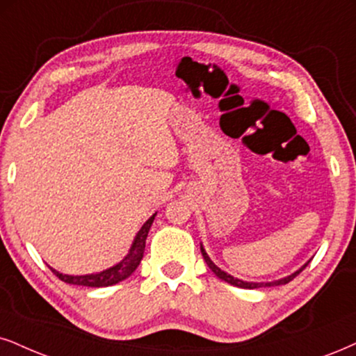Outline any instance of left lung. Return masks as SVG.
<instances>
[{
  "mask_svg": "<svg viewBox=\"0 0 356 356\" xmlns=\"http://www.w3.org/2000/svg\"><path fill=\"white\" fill-rule=\"evenodd\" d=\"M201 254H203V257H204V261H206V264H208V267L209 269H211L214 274L218 275L219 279L221 280H225V282H227V284H231V285H236V287H241V289H259V287H270V285H284V284H287V282H291V280L293 279V277H297V275L300 274L302 270L305 269L307 267V264H309V262H307V264L304 266V267H300L299 270L297 272H293L292 275H289V277H284V279H280V280H275V282H244V280H239V279H236V277H232V275H229V274H226L225 270H221L219 269V267L214 264V262L211 261V259L208 257V254H206V251L203 249V245H201Z\"/></svg>",
  "mask_w": 356,
  "mask_h": 356,
  "instance_id": "obj_1",
  "label": "left lung"
}]
</instances>
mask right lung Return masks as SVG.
<instances>
[{
  "instance_id": "right-lung-1",
  "label": "right lung",
  "mask_w": 356,
  "mask_h": 356,
  "mask_svg": "<svg viewBox=\"0 0 356 356\" xmlns=\"http://www.w3.org/2000/svg\"><path fill=\"white\" fill-rule=\"evenodd\" d=\"M153 219H155V214H153V216L142 226V229L138 231L137 238H135L134 244H131L130 248V252L127 254L124 261L118 262L117 266L111 267V269L99 272V274H90V275H65L54 270L52 267H49V269L54 272L63 282H67L72 285H86V287H108V285L120 282V280H124L129 277V275L134 274V270L137 269L140 261H142L143 252H145V243H147V236L152 227Z\"/></svg>"
}]
</instances>
